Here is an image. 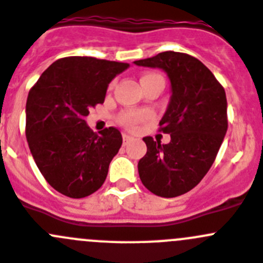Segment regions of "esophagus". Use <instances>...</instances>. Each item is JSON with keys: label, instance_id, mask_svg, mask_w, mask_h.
Here are the masks:
<instances>
[{"label": "esophagus", "instance_id": "obj_1", "mask_svg": "<svg viewBox=\"0 0 263 263\" xmlns=\"http://www.w3.org/2000/svg\"><path fill=\"white\" fill-rule=\"evenodd\" d=\"M122 139H124V144H126L127 142H129L130 139H132V137L127 136V134H122Z\"/></svg>", "mask_w": 263, "mask_h": 263}]
</instances>
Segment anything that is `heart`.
<instances>
[{"label": "heart", "mask_w": 263, "mask_h": 263, "mask_svg": "<svg viewBox=\"0 0 263 263\" xmlns=\"http://www.w3.org/2000/svg\"><path fill=\"white\" fill-rule=\"evenodd\" d=\"M155 76H159V74H155V73H146L142 76L141 80L143 79H148V77H155ZM144 117V115L142 114H137V112H125L120 116V122H121L124 126L129 127V129H134L137 126L139 121Z\"/></svg>", "instance_id": "1"}]
</instances>
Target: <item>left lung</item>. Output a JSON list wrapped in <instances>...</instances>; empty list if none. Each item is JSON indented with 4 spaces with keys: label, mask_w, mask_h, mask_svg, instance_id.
Here are the masks:
<instances>
[{
    "label": "left lung",
    "mask_w": 263,
    "mask_h": 263,
    "mask_svg": "<svg viewBox=\"0 0 263 263\" xmlns=\"http://www.w3.org/2000/svg\"><path fill=\"white\" fill-rule=\"evenodd\" d=\"M134 64L162 69L172 91L160 120V130L171 134V142L144 137L147 154L138 162L139 178L157 196H179L197 186L216 160L227 132L226 92L189 54L164 51Z\"/></svg>",
    "instance_id": "left-lung-1"
}]
</instances>
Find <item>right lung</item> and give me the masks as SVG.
I'll return each instance as SVG.
<instances>
[{
	"label": "right lung",
	"mask_w": 263,
	"mask_h": 263,
	"mask_svg": "<svg viewBox=\"0 0 263 263\" xmlns=\"http://www.w3.org/2000/svg\"><path fill=\"white\" fill-rule=\"evenodd\" d=\"M127 68V63L68 57L54 62L29 90V149L47 183L61 194L81 199L106 181L109 162L122 144L121 133L111 126L98 136L85 117L103 103L109 82Z\"/></svg>",
	"instance_id": "add662e5"
}]
</instances>
